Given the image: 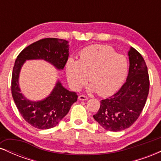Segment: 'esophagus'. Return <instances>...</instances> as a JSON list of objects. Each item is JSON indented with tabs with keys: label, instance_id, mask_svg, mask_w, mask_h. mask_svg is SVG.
I'll use <instances>...</instances> for the list:
<instances>
[{
	"label": "esophagus",
	"instance_id": "1",
	"mask_svg": "<svg viewBox=\"0 0 161 161\" xmlns=\"http://www.w3.org/2000/svg\"><path fill=\"white\" fill-rule=\"evenodd\" d=\"M79 100H80V101H86V100H88V97L86 95H79Z\"/></svg>",
	"mask_w": 161,
	"mask_h": 161
}]
</instances>
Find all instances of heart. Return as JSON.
Here are the masks:
<instances>
[{"mask_svg": "<svg viewBox=\"0 0 161 161\" xmlns=\"http://www.w3.org/2000/svg\"><path fill=\"white\" fill-rule=\"evenodd\" d=\"M128 70L126 57L106 45L85 47L79 53V60L69 58L66 64L68 82L73 89L80 90L88 80L90 90L101 96L117 91L124 82Z\"/></svg>", "mask_w": 161, "mask_h": 161, "instance_id": "heart-1", "label": "heart"}]
</instances>
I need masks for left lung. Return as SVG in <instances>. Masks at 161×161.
<instances>
[{"label":"left lung","mask_w":161,"mask_h":161,"mask_svg":"<svg viewBox=\"0 0 161 161\" xmlns=\"http://www.w3.org/2000/svg\"><path fill=\"white\" fill-rule=\"evenodd\" d=\"M129 69L126 81L114 95L101 100L94 119L106 130L118 132L137 120L149 92V75L145 60L133 47L128 52Z\"/></svg>","instance_id":"8db88e82"}]
</instances>
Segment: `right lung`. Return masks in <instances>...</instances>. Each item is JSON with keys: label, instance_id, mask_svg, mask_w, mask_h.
Listing matches in <instances>:
<instances>
[{"label": "right lung", "instance_id": "1", "mask_svg": "<svg viewBox=\"0 0 161 161\" xmlns=\"http://www.w3.org/2000/svg\"><path fill=\"white\" fill-rule=\"evenodd\" d=\"M69 57L67 41L47 38L32 43L17 56L12 73L11 92L16 108L23 119L35 128L47 129L60 123L69 112L72 104L77 101L76 93L69 92L57 82L52 92L45 99L31 101L20 93L19 75L22 66L26 60L42 59L63 69Z\"/></svg>", "mask_w": 161, "mask_h": 161}]
</instances>
